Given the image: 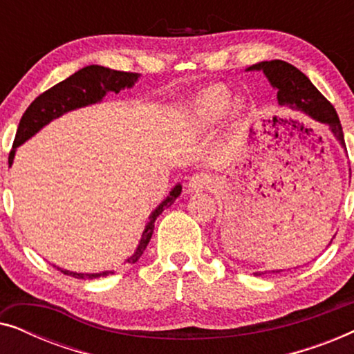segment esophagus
<instances>
[{"label":"esophagus","instance_id":"1","mask_svg":"<svg viewBox=\"0 0 354 354\" xmlns=\"http://www.w3.org/2000/svg\"><path fill=\"white\" fill-rule=\"evenodd\" d=\"M214 183V177L207 172H198L188 180V190L190 192H203L209 190Z\"/></svg>","mask_w":354,"mask_h":354}]
</instances>
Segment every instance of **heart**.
<instances>
[{
	"label": "heart",
	"mask_w": 354,
	"mask_h": 354,
	"mask_svg": "<svg viewBox=\"0 0 354 354\" xmlns=\"http://www.w3.org/2000/svg\"><path fill=\"white\" fill-rule=\"evenodd\" d=\"M230 90L224 85H214L203 91L193 104L190 120L198 129H207L214 125L225 114L230 104ZM236 109L241 106L236 104Z\"/></svg>",
	"instance_id": "heart-1"
}]
</instances>
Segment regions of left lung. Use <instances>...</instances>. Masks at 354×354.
Segmentation results:
<instances>
[{
	"mask_svg": "<svg viewBox=\"0 0 354 354\" xmlns=\"http://www.w3.org/2000/svg\"><path fill=\"white\" fill-rule=\"evenodd\" d=\"M248 71H263L270 85L277 88L280 106H287L293 111H301L317 122L326 124L342 147L346 149L342 124L335 108L301 71L280 59L258 62V64L248 67Z\"/></svg>",
	"mask_w": 354,
	"mask_h": 354,
	"instance_id": "8db88e82",
	"label": "left lung"
}]
</instances>
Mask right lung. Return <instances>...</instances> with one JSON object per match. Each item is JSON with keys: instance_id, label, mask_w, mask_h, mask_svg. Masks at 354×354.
<instances>
[{"instance_id": "right-lung-1", "label": "right lung", "mask_w": 354, "mask_h": 354, "mask_svg": "<svg viewBox=\"0 0 354 354\" xmlns=\"http://www.w3.org/2000/svg\"><path fill=\"white\" fill-rule=\"evenodd\" d=\"M138 79V74L135 72H124V71H114L108 69L103 66H86L84 69H80L75 74L67 77L66 80L59 82L55 86H51L50 90L43 91L40 96H37L32 101V104L26 109V113L22 114L21 122H19L16 138H14L12 149L9 153V166L12 164L14 153L19 145H22L26 140H28L32 135H35L43 125L51 122L53 119L59 118L67 111H72L75 108H82V106L98 103L103 100V96L109 91L119 93L120 90L129 88L132 86ZM182 187L177 185L174 190L169 193V196L159 205L156 209L153 211V214L149 216V222L145 229L142 240L135 253L125 261V263H137L140 256L143 254L145 248H147L149 240H151L153 230H154V221L161 212L166 209L167 206H171L176 198L180 195ZM66 275H72L75 279H98L106 277V275L114 274L113 270H106V272L100 274H77L69 272V270H62Z\"/></svg>"}]
</instances>
